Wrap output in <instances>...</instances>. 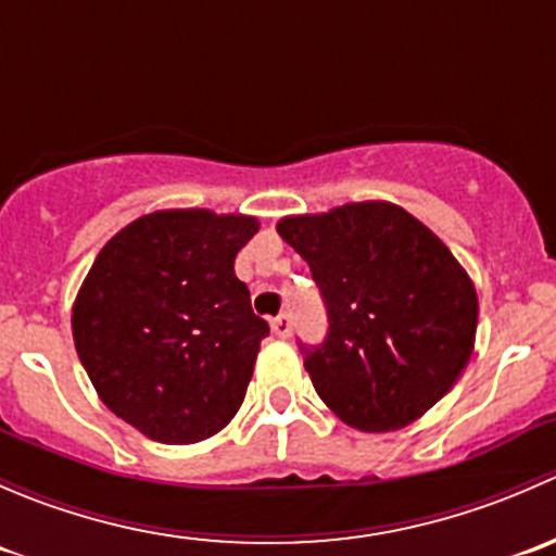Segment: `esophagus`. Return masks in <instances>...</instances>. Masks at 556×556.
I'll return each instance as SVG.
<instances>
[{"instance_id": "esophagus-1", "label": "esophagus", "mask_w": 556, "mask_h": 556, "mask_svg": "<svg viewBox=\"0 0 556 556\" xmlns=\"http://www.w3.org/2000/svg\"><path fill=\"white\" fill-rule=\"evenodd\" d=\"M270 327H273V332L278 334V338H289V334H291V316H289V313H280V316L273 318Z\"/></svg>"}]
</instances>
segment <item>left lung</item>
<instances>
[{"label":"left lung","mask_w":556,"mask_h":556,"mask_svg":"<svg viewBox=\"0 0 556 556\" xmlns=\"http://www.w3.org/2000/svg\"><path fill=\"white\" fill-rule=\"evenodd\" d=\"M278 235L307 262L327 307L321 343L296 345L345 425L400 430L457 383L476 340V289L425 224L389 202H356L283 218Z\"/></svg>","instance_id":"left-lung-1"}]
</instances>
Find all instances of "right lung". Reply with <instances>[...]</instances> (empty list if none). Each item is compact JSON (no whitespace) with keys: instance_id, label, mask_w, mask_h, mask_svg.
I'll use <instances>...</instances> for the list:
<instances>
[{"instance_id":"obj_1","label":"right lung","mask_w":556,"mask_h":556,"mask_svg":"<svg viewBox=\"0 0 556 556\" xmlns=\"http://www.w3.org/2000/svg\"><path fill=\"white\" fill-rule=\"evenodd\" d=\"M249 216L162 211L121 229L91 265L73 338L102 403L151 441H205L243 405L265 318L235 256Z\"/></svg>"}]
</instances>
